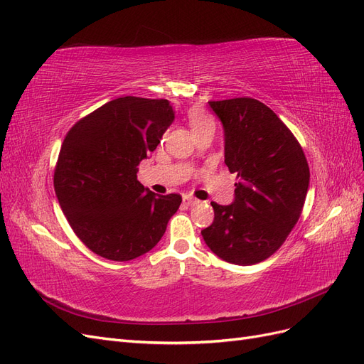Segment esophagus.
Returning a JSON list of instances; mask_svg holds the SVG:
<instances>
[{
	"label": "esophagus",
	"instance_id": "34e87169",
	"mask_svg": "<svg viewBox=\"0 0 364 364\" xmlns=\"http://www.w3.org/2000/svg\"><path fill=\"white\" fill-rule=\"evenodd\" d=\"M199 202H200V200L194 199V197H183V203H185L186 206H194V205H197Z\"/></svg>",
	"mask_w": 364,
	"mask_h": 364
}]
</instances>
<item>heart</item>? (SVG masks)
I'll return each mask as SVG.
<instances>
[{"label": "heart", "mask_w": 364, "mask_h": 364, "mask_svg": "<svg viewBox=\"0 0 364 364\" xmlns=\"http://www.w3.org/2000/svg\"><path fill=\"white\" fill-rule=\"evenodd\" d=\"M188 121H190V126H191L193 130L203 126V124H206V123H213V121L209 119L205 114H202L200 111H190Z\"/></svg>", "instance_id": "b5f03b06"}]
</instances>
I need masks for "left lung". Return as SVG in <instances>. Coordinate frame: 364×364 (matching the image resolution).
<instances>
[{
  "label": "left lung",
  "mask_w": 364,
  "mask_h": 364,
  "mask_svg": "<svg viewBox=\"0 0 364 364\" xmlns=\"http://www.w3.org/2000/svg\"><path fill=\"white\" fill-rule=\"evenodd\" d=\"M225 129V164L237 173L235 199L214 208L202 230L218 258L250 266L277 252L302 214L310 185L304 150L270 107L250 97L209 102Z\"/></svg>",
  "instance_id": "left-lung-1"
}]
</instances>
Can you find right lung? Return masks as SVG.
I'll list each match as a JSON object with an SVG mask.
<instances>
[{
    "mask_svg": "<svg viewBox=\"0 0 364 364\" xmlns=\"http://www.w3.org/2000/svg\"><path fill=\"white\" fill-rule=\"evenodd\" d=\"M174 119L168 100L119 97L70 129L54 170V191L74 234L97 255L130 261L155 247L182 202L136 179L138 165Z\"/></svg>",
    "mask_w": 364,
    "mask_h": 364,
    "instance_id": "obj_1",
    "label": "right lung"
}]
</instances>
